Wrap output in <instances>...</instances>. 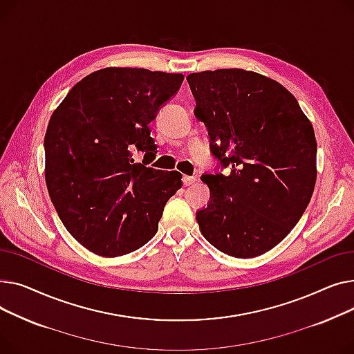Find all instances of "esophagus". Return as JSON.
<instances>
[{
  "mask_svg": "<svg viewBox=\"0 0 354 354\" xmlns=\"http://www.w3.org/2000/svg\"><path fill=\"white\" fill-rule=\"evenodd\" d=\"M197 181L196 177H192V176H183V184L184 185H192Z\"/></svg>",
  "mask_w": 354,
  "mask_h": 354,
  "instance_id": "34e87169",
  "label": "esophagus"
}]
</instances>
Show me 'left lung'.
<instances>
[{"label": "left lung", "mask_w": 354, "mask_h": 354, "mask_svg": "<svg viewBox=\"0 0 354 354\" xmlns=\"http://www.w3.org/2000/svg\"><path fill=\"white\" fill-rule=\"evenodd\" d=\"M187 81L213 156L232 169L201 176L212 198L196 214L200 232L224 254L260 256L292 232L313 194V126L292 93L254 71H201Z\"/></svg>", "instance_id": "8db88e82"}]
</instances>
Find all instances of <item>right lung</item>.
<instances>
[{
	"label": "right lung",
	"mask_w": 354,
	"mask_h": 354,
	"mask_svg": "<svg viewBox=\"0 0 354 354\" xmlns=\"http://www.w3.org/2000/svg\"><path fill=\"white\" fill-rule=\"evenodd\" d=\"M183 80L102 68L78 81L53 113L44 138L47 189L68 233L94 254L117 257L150 241L181 187L178 171L147 167L133 156L156 158L150 122Z\"/></svg>",
	"instance_id": "add662e5"
}]
</instances>
